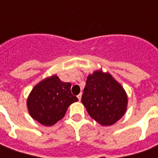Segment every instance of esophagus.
I'll list each match as a JSON object with an SVG mask.
<instances>
[{
	"label": "esophagus",
	"mask_w": 158,
	"mask_h": 158,
	"mask_svg": "<svg viewBox=\"0 0 158 158\" xmlns=\"http://www.w3.org/2000/svg\"><path fill=\"white\" fill-rule=\"evenodd\" d=\"M81 96H82V94H81V93H80L79 95H78V96H77V97H78V99H79V101L81 100Z\"/></svg>",
	"instance_id": "1"
}]
</instances>
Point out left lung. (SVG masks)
<instances>
[{
  "label": "left lung",
  "mask_w": 158,
  "mask_h": 158,
  "mask_svg": "<svg viewBox=\"0 0 158 158\" xmlns=\"http://www.w3.org/2000/svg\"><path fill=\"white\" fill-rule=\"evenodd\" d=\"M81 102L89 116L100 124L107 126L125 114L128 96L109 73L96 70L87 77Z\"/></svg>",
  "instance_id": "8db88e82"
}]
</instances>
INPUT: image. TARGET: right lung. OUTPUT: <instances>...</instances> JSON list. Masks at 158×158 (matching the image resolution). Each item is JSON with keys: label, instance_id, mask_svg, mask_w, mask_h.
Here are the masks:
<instances>
[{"label": "right lung", "instance_id": "right-lung-1", "mask_svg": "<svg viewBox=\"0 0 158 158\" xmlns=\"http://www.w3.org/2000/svg\"><path fill=\"white\" fill-rule=\"evenodd\" d=\"M70 89L71 84L62 82L56 74L42 79L27 99L30 116L42 125L55 124L64 117L68 107L79 101Z\"/></svg>", "mask_w": 158, "mask_h": 158}]
</instances>
